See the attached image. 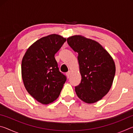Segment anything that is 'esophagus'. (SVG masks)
<instances>
[{
	"label": "esophagus",
	"mask_w": 133,
	"mask_h": 133,
	"mask_svg": "<svg viewBox=\"0 0 133 133\" xmlns=\"http://www.w3.org/2000/svg\"><path fill=\"white\" fill-rule=\"evenodd\" d=\"M66 75L67 76V78H69L70 77V71H69L68 72H67V73H66Z\"/></svg>",
	"instance_id": "esophagus-1"
}]
</instances>
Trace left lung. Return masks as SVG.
Here are the masks:
<instances>
[{
    "label": "left lung",
    "mask_w": 133,
    "mask_h": 133,
    "mask_svg": "<svg viewBox=\"0 0 133 133\" xmlns=\"http://www.w3.org/2000/svg\"><path fill=\"white\" fill-rule=\"evenodd\" d=\"M67 43L78 53L82 80L75 87L80 100L88 104L96 103L111 89L116 73L113 58L99 43L82 35L67 38Z\"/></svg>",
    "instance_id": "8db88e82"
}]
</instances>
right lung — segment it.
I'll use <instances>...</instances> for the list:
<instances>
[{"label":"right lung","instance_id":"right-lung-1","mask_svg":"<svg viewBox=\"0 0 133 133\" xmlns=\"http://www.w3.org/2000/svg\"><path fill=\"white\" fill-rule=\"evenodd\" d=\"M66 41L52 34L36 41L28 49L22 62V77L29 94L43 104L59 96L66 77L58 70L55 55Z\"/></svg>","mask_w":133,"mask_h":133}]
</instances>
